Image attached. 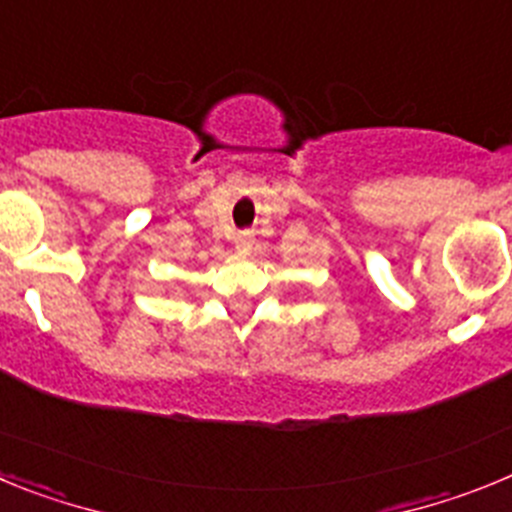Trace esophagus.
Returning <instances> with one entry per match:
<instances>
[{
  "mask_svg": "<svg viewBox=\"0 0 512 512\" xmlns=\"http://www.w3.org/2000/svg\"><path fill=\"white\" fill-rule=\"evenodd\" d=\"M253 248V235L251 233H238L235 235V251L241 253V256H248Z\"/></svg>",
  "mask_w": 512,
  "mask_h": 512,
  "instance_id": "esophagus-1",
  "label": "esophagus"
}]
</instances>
